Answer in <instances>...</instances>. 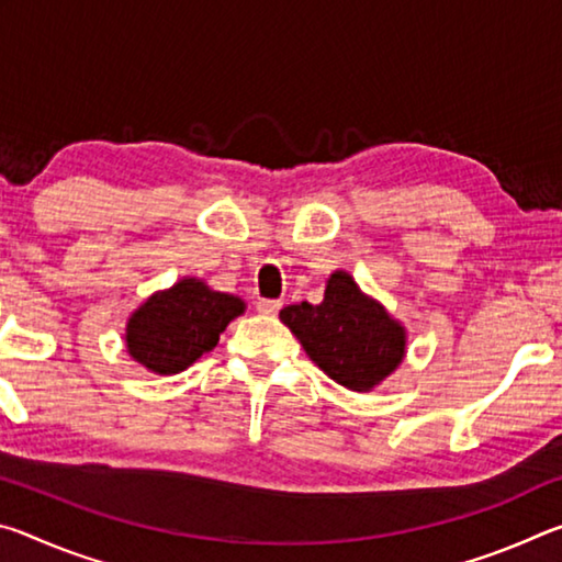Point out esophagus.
I'll list each match as a JSON object with an SVG mask.
<instances>
[{
  "label": "esophagus",
  "mask_w": 562,
  "mask_h": 562,
  "mask_svg": "<svg viewBox=\"0 0 562 562\" xmlns=\"http://www.w3.org/2000/svg\"><path fill=\"white\" fill-rule=\"evenodd\" d=\"M255 307H258L260 315H278L280 307H282V302L280 300H258V304H255Z\"/></svg>",
  "instance_id": "34e87169"
}]
</instances>
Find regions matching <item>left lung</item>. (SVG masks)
I'll list each match as a JSON object with an SVG mask.
<instances>
[{"mask_svg":"<svg viewBox=\"0 0 562 562\" xmlns=\"http://www.w3.org/2000/svg\"><path fill=\"white\" fill-rule=\"evenodd\" d=\"M280 319L322 372L351 392L374 389L404 359V327L347 272L331 274L319 304H290Z\"/></svg>","mask_w":562,"mask_h":562,"instance_id":"1","label":"left lung"}]
</instances>
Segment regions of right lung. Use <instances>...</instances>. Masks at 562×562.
I'll use <instances>...</instances> for the list:
<instances>
[{"mask_svg":"<svg viewBox=\"0 0 562 562\" xmlns=\"http://www.w3.org/2000/svg\"><path fill=\"white\" fill-rule=\"evenodd\" d=\"M245 302L215 292L201 280H180L133 312L128 355L156 374H178L211 351L221 331L243 315Z\"/></svg>","mask_w":562,"mask_h":562,"instance_id":"right-lung-1","label":"right lung"}]
</instances>
